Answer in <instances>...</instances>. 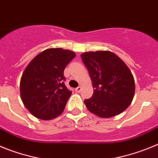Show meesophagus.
<instances>
[{"label":"esophagus","mask_w":158,"mask_h":158,"mask_svg":"<svg viewBox=\"0 0 158 158\" xmlns=\"http://www.w3.org/2000/svg\"><path fill=\"white\" fill-rule=\"evenodd\" d=\"M81 90V86H79V87H77L75 89V91H76L77 93H80Z\"/></svg>","instance_id":"obj_1"}]
</instances>
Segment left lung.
<instances>
[{
    "label": "left lung",
    "instance_id": "obj_1",
    "mask_svg": "<svg viewBox=\"0 0 158 158\" xmlns=\"http://www.w3.org/2000/svg\"><path fill=\"white\" fill-rule=\"evenodd\" d=\"M93 81V94L85 100L88 110L101 118L120 114L135 96L133 75L116 54L108 51L85 52L81 55Z\"/></svg>",
    "mask_w": 158,
    "mask_h": 158
}]
</instances>
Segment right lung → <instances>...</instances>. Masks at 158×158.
Masks as SVG:
<instances>
[{"label":"right lung","mask_w":158,"mask_h":158,"mask_svg":"<svg viewBox=\"0 0 158 158\" xmlns=\"http://www.w3.org/2000/svg\"><path fill=\"white\" fill-rule=\"evenodd\" d=\"M75 56L69 50L47 49L26 67L20 80V96L35 117L50 120L64 111L72 94L64 83V69Z\"/></svg>","instance_id":"obj_1"}]
</instances>
